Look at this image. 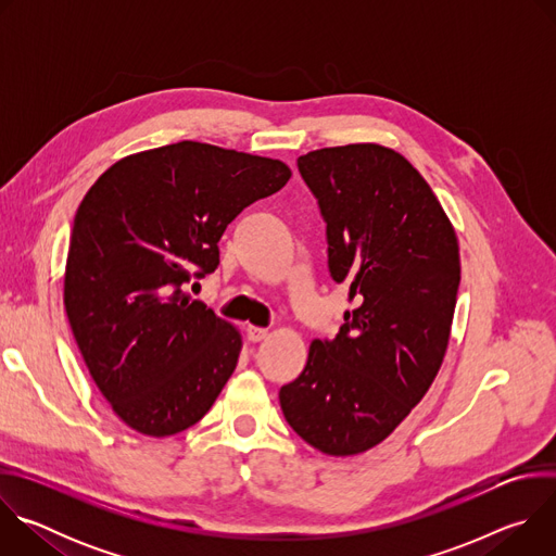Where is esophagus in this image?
<instances>
[{
    "mask_svg": "<svg viewBox=\"0 0 556 556\" xmlns=\"http://www.w3.org/2000/svg\"><path fill=\"white\" fill-rule=\"evenodd\" d=\"M247 337H249V341L260 343V341H264L268 337V330L266 328H257V326H249L247 328Z\"/></svg>",
    "mask_w": 556,
    "mask_h": 556,
    "instance_id": "obj_1",
    "label": "esophagus"
}]
</instances>
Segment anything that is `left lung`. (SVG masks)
<instances>
[{
    "mask_svg": "<svg viewBox=\"0 0 556 556\" xmlns=\"http://www.w3.org/2000/svg\"><path fill=\"white\" fill-rule=\"evenodd\" d=\"M296 167L326 222L330 275L356 307L332 341H312L279 403L307 444L356 455L409 416L442 365L459 286L457 237L399 151L326 147L299 155Z\"/></svg>",
    "mask_w": 556,
    "mask_h": 556,
    "instance_id": "left-lung-1",
    "label": "left lung"
}]
</instances>
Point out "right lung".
Returning <instances> with one entry per match:
<instances>
[{"instance_id": "right-lung-1", "label": "right lung", "mask_w": 556, "mask_h": 556, "mask_svg": "<svg viewBox=\"0 0 556 556\" xmlns=\"http://www.w3.org/2000/svg\"><path fill=\"white\" fill-rule=\"evenodd\" d=\"M290 176L273 157L182 140L123 157L78 204L63 303L97 387L127 427L174 435L215 403L242 337L185 288L217 268L226 226Z\"/></svg>"}]
</instances>
